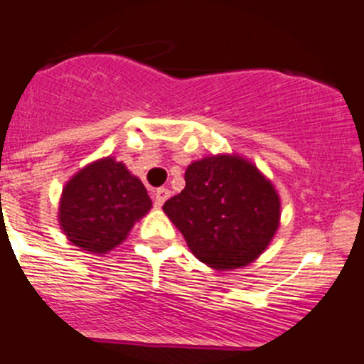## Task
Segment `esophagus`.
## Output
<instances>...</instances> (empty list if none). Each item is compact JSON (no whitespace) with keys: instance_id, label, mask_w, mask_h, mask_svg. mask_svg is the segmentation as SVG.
<instances>
[{"instance_id":"obj_1","label":"esophagus","mask_w":364,"mask_h":364,"mask_svg":"<svg viewBox=\"0 0 364 364\" xmlns=\"http://www.w3.org/2000/svg\"><path fill=\"white\" fill-rule=\"evenodd\" d=\"M168 196H171V192H168L167 188H158V190H154V192H153V203H154V206L160 208L161 204H164L165 200L168 199Z\"/></svg>"}]
</instances>
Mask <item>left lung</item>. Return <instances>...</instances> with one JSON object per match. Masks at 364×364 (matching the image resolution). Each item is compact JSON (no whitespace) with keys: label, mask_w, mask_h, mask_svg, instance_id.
Instances as JSON below:
<instances>
[{"label":"left lung","mask_w":364,"mask_h":364,"mask_svg":"<svg viewBox=\"0 0 364 364\" xmlns=\"http://www.w3.org/2000/svg\"><path fill=\"white\" fill-rule=\"evenodd\" d=\"M185 188L164 204L193 256L215 270L247 267L276 235L281 199L270 179L238 154L188 165Z\"/></svg>","instance_id":"8db88e82"}]
</instances>
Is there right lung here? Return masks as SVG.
<instances>
[{
  "label": "right lung",
  "instance_id": "1",
  "mask_svg": "<svg viewBox=\"0 0 364 364\" xmlns=\"http://www.w3.org/2000/svg\"><path fill=\"white\" fill-rule=\"evenodd\" d=\"M151 206L142 181L124 164L108 156L88 164L67 181L60 197L58 222L76 247L107 254L124 242Z\"/></svg>",
  "mask_w": 364,
  "mask_h": 364
}]
</instances>
